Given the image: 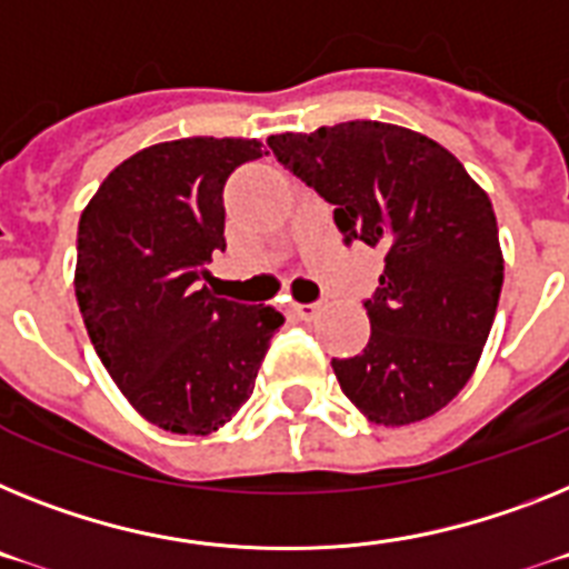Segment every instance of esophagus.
<instances>
[{
    "label": "esophagus",
    "mask_w": 569,
    "mask_h": 569,
    "mask_svg": "<svg viewBox=\"0 0 569 569\" xmlns=\"http://www.w3.org/2000/svg\"><path fill=\"white\" fill-rule=\"evenodd\" d=\"M318 312H321V300H315V303H295V315H298L300 321H312Z\"/></svg>",
    "instance_id": "34e87169"
}]
</instances>
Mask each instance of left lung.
<instances>
[{"label":"left lung","instance_id":"obj_1","mask_svg":"<svg viewBox=\"0 0 569 569\" xmlns=\"http://www.w3.org/2000/svg\"><path fill=\"white\" fill-rule=\"evenodd\" d=\"M277 161L336 204L343 242L385 251L370 341L332 358L343 396L376 425L446 408L471 379L503 286L489 196L437 141L381 121L269 138Z\"/></svg>","mask_w":569,"mask_h":569}]
</instances>
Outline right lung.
Returning a JSON list of instances; mask_svg holds the SVG:
<instances>
[{"mask_svg": "<svg viewBox=\"0 0 569 569\" xmlns=\"http://www.w3.org/2000/svg\"><path fill=\"white\" fill-rule=\"evenodd\" d=\"M257 138L152 144L103 179L78 226L74 295L107 373L152 425L211 433L254 393L271 307L217 298L202 280L226 251L228 176L262 156Z\"/></svg>", "mask_w": 569, "mask_h": 569, "instance_id": "add662e5", "label": "right lung"}]
</instances>
